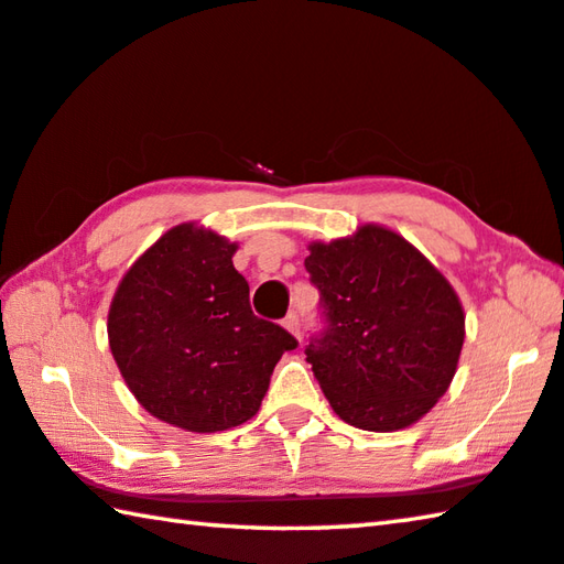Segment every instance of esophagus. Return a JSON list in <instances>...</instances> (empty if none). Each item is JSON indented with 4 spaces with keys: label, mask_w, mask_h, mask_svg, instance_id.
<instances>
[{
    "label": "esophagus",
    "mask_w": 564,
    "mask_h": 564,
    "mask_svg": "<svg viewBox=\"0 0 564 564\" xmlns=\"http://www.w3.org/2000/svg\"><path fill=\"white\" fill-rule=\"evenodd\" d=\"M283 328L289 330V333H293L295 338H301V318H299V313H289V316L283 318Z\"/></svg>",
    "instance_id": "esophagus-1"
}]
</instances>
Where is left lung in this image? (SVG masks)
<instances>
[{
    "label": "left lung",
    "mask_w": 564,
    "mask_h": 564,
    "mask_svg": "<svg viewBox=\"0 0 564 564\" xmlns=\"http://www.w3.org/2000/svg\"><path fill=\"white\" fill-rule=\"evenodd\" d=\"M305 271L326 326L305 360L330 408L360 431L413 425L445 395L465 340L453 285L390 228L313 241Z\"/></svg>",
    "instance_id": "8db88e82"
}]
</instances>
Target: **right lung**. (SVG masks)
Wrapping results in <instances>:
<instances>
[{
	"mask_svg": "<svg viewBox=\"0 0 564 564\" xmlns=\"http://www.w3.org/2000/svg\"><path fill=\"white\" fill-rule=\"evenodd\" d=\"M236 243L181 224L139 256L109 308V346L133 398L188 433L228 431L259 413L275 362L299 346L253 316Z\"/></svg>",
	"mask_w": 564,
	"mask_h": 564,
	"instance_id": "right-lung-1",
	"label": "right lung"
}]
</instances>
